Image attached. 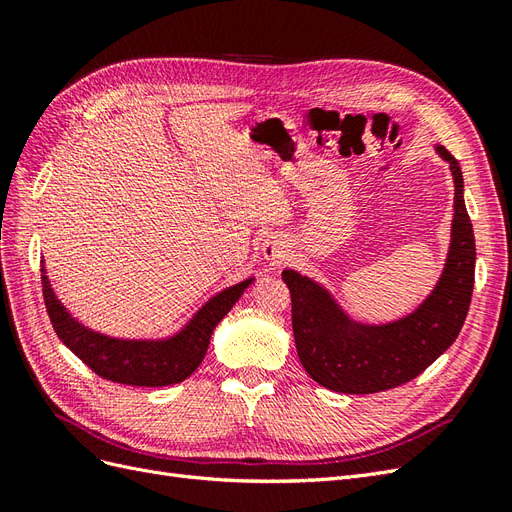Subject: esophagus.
I'll use <instances>...</instances> for the list:
<instances>
[{
    "label": "esophagus",
    "mask_w": 512,
    "mask_h": 512,
    "mask_svg": "<svg viewBox=\"0 0 512 512\" xmlns=\"http://www.w3.org/2000/svg\"><path fill=\"white\" fill-rule=\"evenodd\" d=\"M262 256H265L271 265H280L288 256V243L280 235H269L262 241Z\"/></svg>",
    "instance_id": "obj_1"
}]
</instances>
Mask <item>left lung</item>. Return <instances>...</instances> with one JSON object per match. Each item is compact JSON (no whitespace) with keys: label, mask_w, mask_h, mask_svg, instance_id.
Returning <instances> with one entry per match:
<instances>
[{"label":"left lung","mask_w":512,"mask_h":512,"mask_svg":"<svg viewBox=\"0 0 512 512\" xmlns=\"http://www.w3.org/2000/svg\"><path fill=\"white\" fill-rule=\"evenodd\" d=\"M436 153L451 168L455 183L451 245L436 286L414 312L384 324L354 320L312 277L282 271L301 365L331 391L369 395L410 382L455 342L468 316L476 265L474 230L459 162L442 145Z\"/></svg>","instance_id":"8db88e82"}]
</instances>
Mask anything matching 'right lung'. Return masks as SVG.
<instances>
[{
  "mask_svg": "<svg viewBox=\"0 0 512 512\" xmlns=\"http://www.w3.org/2000/svg\"><path fill=\"white\" fill-rule=\"evenodd\" d=\"M254 280L252 275L220 290L173 335L123 339L89 329L76 320L57 299L42 262L44 305L57 337L98 376L130 386H168L190 378L205 359L213 329Z\"/></svg>",
  "mask_w": 512,
  "mask_h": 512,
  "instance_id": "add662e5",
  "label": "right lung"
}]
</instances>
